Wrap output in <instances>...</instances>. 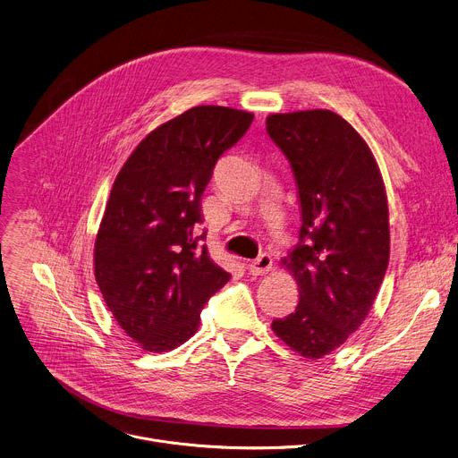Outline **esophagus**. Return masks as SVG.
I'll return each mask as SVG.
<instances>
[{
  "label": "esophagus",
  "instance_id": "1",
  "mask_svg": "<svg viewBox=\"0 0 458 458\" xmlns=\"http://www.w3.org/2000/svg\"><path fill=\"white\" fill-rule=\"evenodd\" d=\"M273 267V257L267 255V252H264V255H260L257 260H252L249 264V271L255 275V276H260V275H266L269 273Z\"/></svg>",
  "mask_w": 458,
  "mask_h": 458
}]
</instances>
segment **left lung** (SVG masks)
I'll return each mask as SVG.
<instances>
[{
  "label": "left lung",
  "mask_w": 458,
  "mask_h": 458,
  "mask_svg": "<svg viewBox=\"0 0 458 458\" xmlns=\"http://www.w3.org/2000/svg\"><path fill=\"white\" fill-rule=\"evenodd\" d=\"M269 138L296 180L301 227L284 266L298 282L294 313L271 327L293 351L322 359L366 320L389 264V216L368 143L326 111L271 114Z\"/></svg>",
  "instance_id": "obj_1"
}]
</instances>
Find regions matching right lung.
Listing matches in <instances>:
<instances>
[{"label":"right lung","instance_id":"1","mask_svg":"<svg viewBox=\"0 0 458 458\" xmlns=\"http://www.w3.org/2000/svg\"><path fill=\"white\" fill-rule=\"evenodd\" d=\"M250 113L199 106L152 131L118 173L94 243V275L120 327L164 352L191 338L231 275L211 257L201 194Z\"/></svg>","mask_w":458,"mask_h":458}]
</instances>
